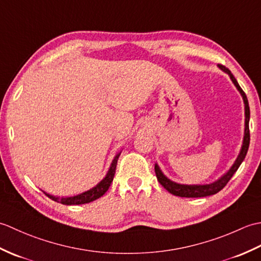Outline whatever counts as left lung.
<instances>
[{
	"label": "left lung",
	"mask_w": 261,
	"mask_h": 261,
	"mask_svg": "<svg viewBox=\"0 0 261 261\" xmlns=\"http://www.w3.org/2000/svg\"><path fill=\"white\" fill-rule=\"evenodd\" d=\"M219 68L221 70H223L224 73H226L230 76V80L237 87V90L239 91V93L241 94L243 103H245V134H243V140H242V146L240 149V152H239V154H238V157L236 159V162L233 163V165L231 166V168L226 171L225 174H223L219 179H216L215 181L210 182V184H203V185H201V184H196V185L179 184V182L170 180L167 176L164 175V173L162 171V169H160L158 164H154V173H156L158 181L170 194H173V195L180 196V197H204V196L214 195V194L220 192L226 184H228V181L231 179V177L233 176V174L238 170V168L240 167L241 163L245 160L246 154L248 152L249 143H250V132H249L250 109H249L247 95H246V93L242 91V88L240 87L239 84H238V82L234 79V76L232 75V73L228 68H225L222 65H219Z\"/></svg>",
	"instance_id": "obj_1"
}]
</instances>
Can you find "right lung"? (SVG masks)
Listing matches in <instances>:
<instances>
[{
	"instance_id": "add662e5",
	"label": "right lung",
	"mask_w": 261,
	"mask_h": 261,
	"mask_svg": "<svg viewBox=\"0 0 261 261\" xmlns=\"http://www.w3.org/2000/svg\"><path fill=\"white\" fill-rule=\"evenodd\" d=\"M120 154H121V151L115 154V157L113 158L112 163H111L110 168H109L108 173H107V175H105L104 178L99 182H97L95 186L90 188L88 191H85L81 194H77V195H74V196H67V197H58V196L50 195V194H48L46 192H43V193H45L48 197H50L53 201L62 203L64 205H80V204H86V203L95 201V199L103 196L104 194L107 193V191L109 190L111 182H112V180L114 178L116 165H118V159L120 157Z\"/></svg>"
}]
</instances>
